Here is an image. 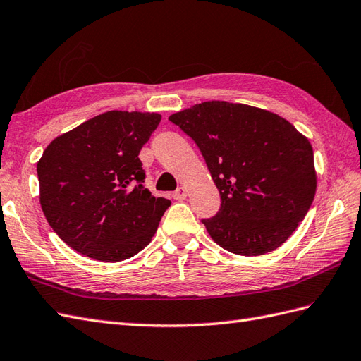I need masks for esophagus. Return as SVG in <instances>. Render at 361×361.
I'll return each instance as SVG.
<instances>
[{
    "label": "esophagus",
    "mask_w": 361,
    "mask_h": 361,
    "mask_svg": "<svg viewBox=\"0 0 361 361\" xmlns=\"http://www.w3.org/2000/svg\"><path fill=\"white\" fill-rule=\"evenodd\" d=\"M172 197H173L175 200H178V201L184 200V198L188 197V190H186V188H178L177 190H175V192L172 193Z\"/></svg>",
    "instance_id": "esophagus-1"
}]
</instances>
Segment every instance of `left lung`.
<instances>
[{
  "mask_svg": "<svg viewBox=\"0 0 361 361\" xmlns=\"http://www.w3.org/2000/svg\"><path fill=\"white\" fill-rule=\"evenodd\" d=\"M193 138L221 195L202 219L224 250L259 256L276 250L308 214L317 188L312 146L271 111L209 100L169 117Z\"/></svg>",
  "mask_w": 361,
  "mask_h": 361,
  "instance_id": "left-lung-1",
  "label": "left lung"
}]
</instances>
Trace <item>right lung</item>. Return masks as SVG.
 Here are the masks:
<instances>
[{
  "instance_id": "1",
  "label": "right lung",
  "mask_w": 361,
  "mask_h": 361,
  "mask_svg": "<svg viewBox=\"0 0 361 361\" xmlns=\"http://www.w3.org/2000/svg\"><path fill=\"white\" fill-rule=\"evenodd\" d=\"M160 120L157 113L108 111L45 147L36 168L39 202L73 250L120 262L151 243L171 201L145 188L138 154Z\"/></svg>"
}]
</instances>
